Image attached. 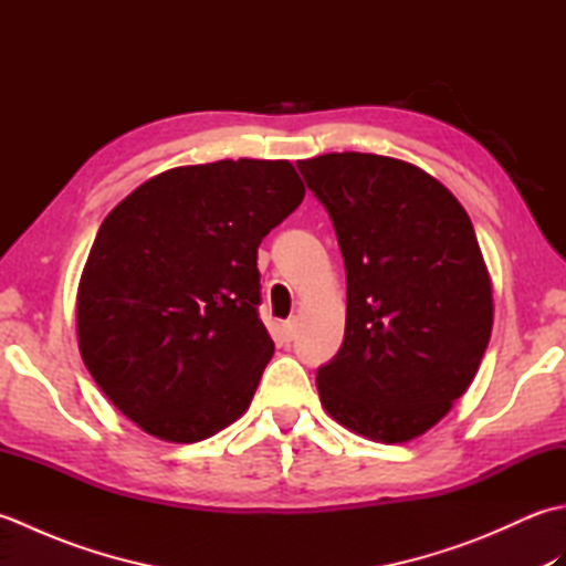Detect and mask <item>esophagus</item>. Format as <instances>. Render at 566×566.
Returning a JSON list of instances; mask_svg holds the SVG:
<instances>
[{"label":"esophagus","mask_w":566,"mask_h":566,"mask_svg":"<svg viewBox=\"0 0 566 566\" xmlns=\"http://www.w3.org/2000/svg\"><path fill=\"white\" fill-rule=\"evenodd\" d=\"M280 333H282V340L284 343H292L296 338V323L294 321H284Z\"/></svg>","instance_id":"1"}]
</instances>
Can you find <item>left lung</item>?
<instances>
[{
    "instance_id": "obj_1",
    "label": "left lung",
    "mask_w": 566,
    "mask_h": 566,
    "mask_svg": "<svg viewBox=\"0 0 566 566\" xmlns=\"http://www.w3.org/2000/svg\"><path fill=\"white\" fill-rule=\"evenodd\" d=\"M328 211L345 262L338 355L316 384L326 411L359 436H423L472 384L494 304L474 226L436 177L384 155L296 163Z\"/></svg>"
}]
</instances>
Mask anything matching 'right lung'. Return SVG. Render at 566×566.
Segmentation results:
<instances>
[{"instance_id":"obj_1","label":"right lung","mask_w":566,"mask_h":566,"mask_svg":"<svg viewBox=\"0 0 566 566\" xmlns=\"http://www.w3.org/2000/svg\"><path fill=\"white\" fill-rule=\"evenodd\" d=\"M304 195L286 160H219L148 179L104 219L77 292L80 353L150 436L199 442L248 411L274 353L258 248Z\"/></svg>"}]
</instances>
